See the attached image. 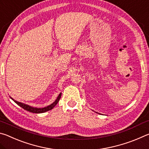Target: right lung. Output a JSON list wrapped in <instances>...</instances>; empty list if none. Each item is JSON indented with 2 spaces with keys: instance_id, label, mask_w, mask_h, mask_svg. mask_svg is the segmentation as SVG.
<instances>
[{
  "instance_id": "right-lung-1",
  "label": "right lung",
  "mask_w": 149,
  "mask_h": 149,
  "mask_svg": "<svg viewBox=\"0 0 149 149\" xmlns=\"http://www.w3.org/2000/svg\"><path fill=\"white\" fill-rule=\"evenodd\" d=\"M60 97H61V93L58 95V97H57L56 100H55V101L51 104L49 106H48L47 107H45V108H33V107H30L29 105H27V104H23V103L22 102H19L16 101V100H14L13 99H12V100H14V101L16 103L17 105H19V107H21L22 108H24V110H26L27 111H29L30 112H32V113H43L47 112V111H49L50 110H51L57 104V103L58 102L59 100L60 99Z\"/></svg>"
}]
</instances>
